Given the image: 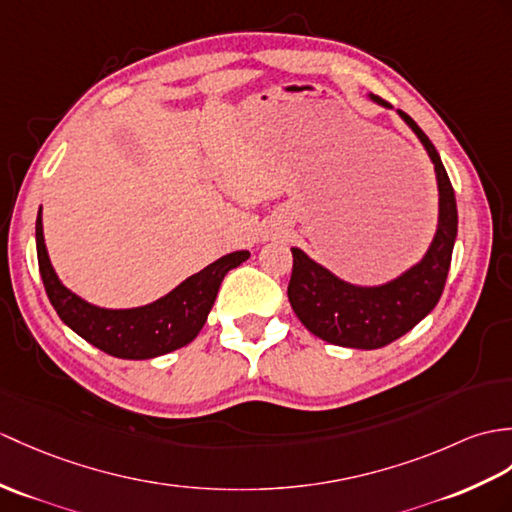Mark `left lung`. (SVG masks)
I'll use <instances>...</instances> for the list:
<instances>
[{"label": "left lung", "mask_w": 512, "mask_h": 512, "mask_svg": "<svg viewBox=\"0 0 512 512\" xmlns=\"http://www.w3.org/2000/svg\"><path fill=\"white\" fill-rule=\"evenodd\" d=\"M368 100L384 109H392L388 102L373 93H368ZM397 113L419 137L427 157L434 163L438 222L425 255L395 279L379 285H358L340 279L301 248H290L294 257L288 285L292 310L314 336L338 347L371 351L395 342L434 310L447 281L458 235L454 187L449 183L445 165L430 137L408 113Z\"/></svg>", "instance_id": "8db88e82"}]
</instances>
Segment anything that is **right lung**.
Returning <instances> with one entry per match:
<instances>
[{
  "mask_svg": "<svg viewBox=\"0 0 512 512\" xmlns=\"http://www.w3.org/2000/svg\"><path fill=\"white\" fill-rule=\"evenodd\" d=\"M37 257L47 299L71 331L113 358L152 360L185 347L200 334L224 275L240 266L251 253L235 251L224 255L178 283L161 299L124 310L93 305L58 279L47 255L41 207L37 216Z\"/></svg>",
  "mask_w": 512,
  "mask_h": 512,
  "instance_id": "obj_1",
  "label": "right lung"
}]
</instances>
